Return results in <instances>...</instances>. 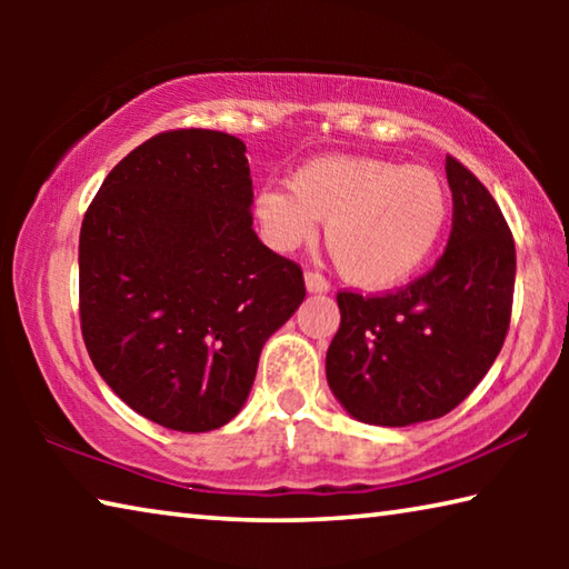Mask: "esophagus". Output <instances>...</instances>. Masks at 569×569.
Returning a JSON list of instances; mask_svg holds the SVG:
<instances>
[{"mask_svg": "<svg viewBox=\"0 0 569 569\" xmlns=\"http://www.w3.org/2000/svg\"><path fill=\"white\" fill-rule=\"evenodd\" d=\"M306 291L308 293H326L329 291V281H326V278L319 273V271H306Z\"/></svg>", "mask_w": 569, "mask_h": 569, "instance_id": "esophagus-1", "label": "esophagus"}]
</instances>
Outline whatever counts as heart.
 Returning a JSON list of instances; mask_svg holds the SVG:
<instances>
[{"label": "heart", "mask_w": 569, "mask_h": 569, "mask_svg": "<svg viewBox=\"0 0 569 569\" xmlns=\"http://www.w3.org/2000/svg\"><path fill=\"white\" fill-rule=\"evenodd\" d=\"M451 213L437 172L401 162L323 156L286 186L253 198L258 233L278 253L311 243L326 220V246L346 281L383 291L411 278L435 253Z\"/></svg>", "instance_id": "1"}]
</instances>
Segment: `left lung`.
I'll return each mask as SVG.
<instances>
[{
	"mask_svg": "<svg viewBox=\"0 0 569 569\" xmlns=\"http://www.w3.org/2000/svg\"><path fill=\"white\" fill-rule=\"evenodd\" d=\"M455 200L445 256L397 293L336 296L341 326L326 379L353 419L409 427L459 407L502 351L512 316L515 240L489 190L447 158Z\"/></svg>",
	"mask_w": 569,
	"mask_h": 569,
	"instance_id": "obj_1",
	"label": "left lung"
}]
</instances>
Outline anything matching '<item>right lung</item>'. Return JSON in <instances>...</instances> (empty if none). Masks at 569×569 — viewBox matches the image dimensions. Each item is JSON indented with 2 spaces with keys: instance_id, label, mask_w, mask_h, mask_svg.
<instances>
[{
  "instance_id": "obj_1",
  "label": "right lung",
  "mask_w": 569,
  "mask_h": 569,
  "mask_svg": "<svg viewBox=\"0 0 569 569\" xmlns=\"http://www.w3.org/2000/svg\"><path fill=\"white\" fill-rule=\"evenodd\" d=\"M246 146L160 132L104 178L80 230V323L104 383L176 431L223 427L268 336L306 296L303 271L253 230Z\"/></svg>"
}]
</instances>
